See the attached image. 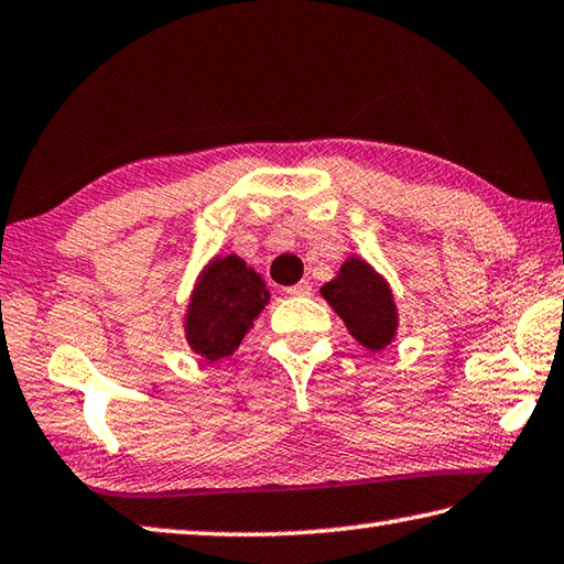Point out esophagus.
I'll list each match as a JSON object with an SVG mask.
<instances>
[{"instance_id": "obj_1", "label": "esophagus", "mask_w": 564, "mask_h": 564, "mask_svg": "<svg viewBox=\"0 0 564 564\" xmlns=\"http://www.w3.org/2000/svg\"><path fill=\"white\" fill-rule=\"evenodd\" d=\"M285 293H289V295H311L313 285L308 281H301V283L291 285V289H285Z\"/></svg>"}]
</instances>
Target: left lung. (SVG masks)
I'll list each match as a JSON object with an SVG mask.
<instances>
[{
  "instance_id": "left-lung-1",
  "label": "left lung",
  "mask_w": 564,
  "mask_h": 564,
  "mask_svg": "<svg viewBox=\"0 0 564 564\" xmlns=\"http://www.w3.org/2000/svg\"><path fill=\"white\" fill-rule=\"evenodd\" d=\"M321 293L367 350L380 352L394 340L399 313L392 289L365 259L350 256Z\"/></svg>"
}]
</instances>
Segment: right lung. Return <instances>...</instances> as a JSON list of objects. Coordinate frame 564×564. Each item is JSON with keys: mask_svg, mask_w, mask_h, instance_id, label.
Returning a JSON list of instances; mask_svg holds the SVG:
<instances>
[{"mask_svg": "<svg viewBox=\"0 0 564 564\" xmlns=\"http://www.w3.org/2000/svg\"><path fill=\"white\" fill-rule=\"evenodd\" d=\"M271 293L237 253L214 256L204 265L184 313V337L204 360L229 357L261 315Z\"/></svg>", "mask_w": 564, "mask_h": 564, "instance_id": "right-lung-1", "label": "right lung"}]
</instances>
